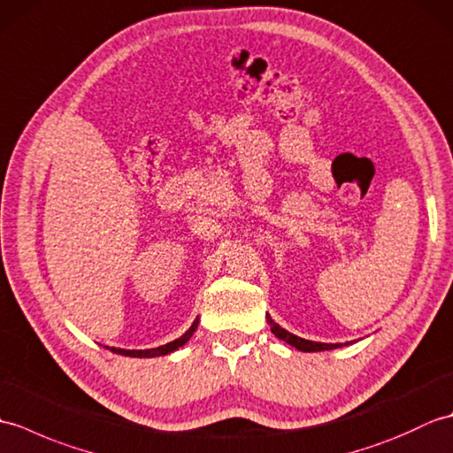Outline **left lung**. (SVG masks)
<instances>
[{
	"instance_id": "obj_1",
	"label": "left lung",
	"mask_w": 453,
	"mask_h": 453,
	"mask_svg": "<svg viewBox=\"0 0 453 453\" xmlns=\"http://www.w3.org/2000/svg\"><path fill=\"white\" fill-rule=\"evenodd\" d=\"M266 321L268 325H271V331L273 334L276 336V339H280L284 342H288L290 346H294V349L302 350V352H321V350H333V349H341V342H334V344H329V342H315V341H307V339H302V336H297L290 331L282 329L280 325L274 323V319L271 315L266 313ZM349 344V342H346Z\"/></svg>"
}]
</instances>
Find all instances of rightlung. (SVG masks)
<instances>
[{"mask_svg":"<svg viewBox=\"0 0 453 453\" xmlns=\"http://www.w3.org/2000/svg\"><path fill=\"white\" fill-rule=\"evenodd\" d=\"M196 329H198V317L195 319V323L190 325V329H188L185 334L179 336V339H175V341L167 342V344L157 346V349H148V350H124V349H114V346H111V349L107 346V349H109L111 352H114V354L130 356V358H156V356H165V354H171V352L179 350L180 346H185V344L190 341V336L195 334Z\"/></svg>","mask_w":453,"mask_h":453,"instance_id":"obj_1","label":"right lung"}]
</instances>
